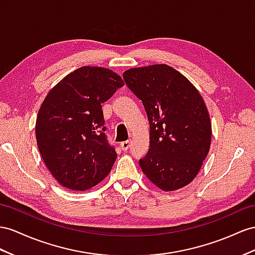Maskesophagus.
Listing matches in <instances>:
<instances>
[{"mask_svg": "<svg viewBox=\"0 0 255 255\" xmlns=\"http://www.w3.org/2000/svg\"><path fill=\"white\" fill-rule=\"evenodd\" d=\"M129 146H130V141H124V142L121 143V147H122V149H123L124 152L127 151V149L129 148Z\"/></svg>", "mask_w": 255, "mask_h": 255, "instance_id": "esophagus-1", "label": "esophagus"}]
</instances>
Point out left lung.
<instances>
[{
    "mask_svg": "<svg viewBox=\"0 0 255 255\" xmlns=\"http://www.w3.org/2000/svg\"><path fill=\"white\" fill-rule=\"evenodd\" d=\"M149 123V148L139 160L147 179L165 192L177 191L196 178L211 144V121L199 91L167 64L124 72Z\"/></svg>",
    "mask_w": 255,
    "mask_h": 255,
    "instance_id": "1",
    "label": "left lung"
}]
</instances>
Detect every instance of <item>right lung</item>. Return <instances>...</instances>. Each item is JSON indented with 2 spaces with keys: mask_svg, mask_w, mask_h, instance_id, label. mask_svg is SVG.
Instances as JSON below:
<instances>
[{
  "mask_svg": "<svg viewBox=\"0 0 255 255\" xmlns=\"http://www.w3.org/2000/svg\"><path fill=\"white\" fill-rule=\"evenodd\" d=\"M124 86L102 67H82L49 90L38 110L35 135L44 164L58 183L86 191L107 177L117 154L104 127L102 103Z\"/></svg>",
  "mask_w": 255,
  "mask_h": 255,
  "instance_id": "1",
  "label": "right lung"
}]
</instances>
